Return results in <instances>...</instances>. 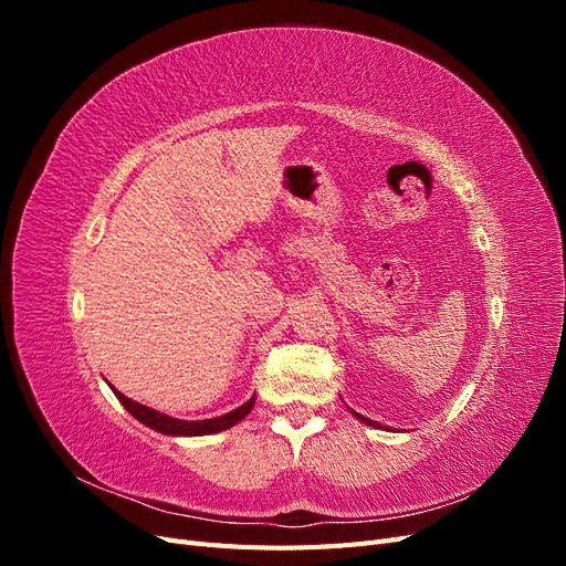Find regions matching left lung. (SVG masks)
<instances>
[{
	"instance_id": "obj_1",
	"label": "left lung",
	"mask_w": 566,
	"mask_h": 566,
	"mask_svg": "<svg viewBox=\"0 0 566 566\" xmlns=\"http://www.w3.org/2000/svg\"><path fill=\"white\" fill-rule=\"evenodd\" d=\"M352 413H354V410H352ZM358 420H361V422H366V424H370V427H382L380 422H373V420H368V418H364V416H358V413H354Z\"/></svg>"
}]
</instances>
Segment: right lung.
I'll return each instance as SVG.
<instances>
[{"mask_svg": "<svg viewBox=\"0 0 566 566\" xmlns=\"http://www.w3.org/2000/svg\"><path fill=\"white\" fill-rule=\"evenodd\" d=\"M113 391L119 399V403H123L136 420L150 427V430H158L163 434H172V437H202V434H214L221 430H229V427H233L238 420H243L254 406V397H252L243 406L233 408L227 416L210 418V420H179V418H169V416L160 413V410H153L139 401H132L125 397V394H119L117 389H113Z\"/></svg>", "mask_w": 566, "mask_h": 566, "instance_id": "1", "label": "right lung"}]
</instances>
